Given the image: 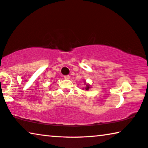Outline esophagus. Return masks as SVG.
Masks as SVG:
<instances>
[{
	"label": "esophagus",
	"mask_w": 148,
	"mask_h": 148,
	"mask_svg": "<svg viewBox=\"0 0 148 148\" xmlns=\"http://www.w3.org/2000/svg\"><path fill=\"white\" fill-rule=\"evenodd\" d=\"M64 78L66 79V80H68V79H70V76L69 75H66V76H64Z\"/></svg>",
	"instance_id": "1"
}]
</instances>
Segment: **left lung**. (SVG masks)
<instances>
[{
	"instance_id": "8db88e82",
	"label": "left lung",
	"mask_w": 148,
	"mask_h": 148,
	"mask_svg": "<svg viewBox=\"0 0 148 148\" xmlns=\"http://www.w3.org/2000/svg\"><path fill=\"white\" fill-rule=\"evenodd\" d=\"M89 88H90V86L88 85V84H86V87L85 89L86 90H89Z\"/></svg>"
}]
</instances>
